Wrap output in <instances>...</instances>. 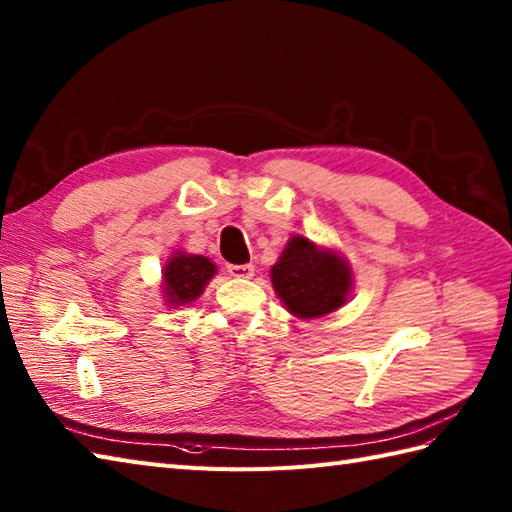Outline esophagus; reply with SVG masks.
<instances>
[{"mask_svg": "<svg viewBox=\"0 0 512 512\" xmlns=\"http://www.w3.org/2000/svg\"><path fill=\"white\" fill-rule=\"evenodd\" d=\"M228 275L235 279H250L255 275V266L253 264H228Z\"/></svg>", "mask_w": 512, "mask_h": 512, "instance_id": "obj_1", "label": "esophagus"}]
</instances>
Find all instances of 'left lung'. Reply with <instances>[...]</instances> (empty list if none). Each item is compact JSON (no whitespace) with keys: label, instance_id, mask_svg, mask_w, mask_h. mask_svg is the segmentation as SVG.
<instances>
[{"label":"left lung","instance_id":"left-lung-1","mask_svg":"<svg viewBox=\"0 0 512 512\" xmlns=\"http://www.w3.org/2000/svg\"><path fill=\"white\" fill-rule=\"evenodd\" d=\"M273 286L286 308L301 319L330 314L345 303L352 273L332 250H319L306 237H292L270 268Z\"/></svg>","mask_w":512,"mask_h":512}]
</instances>
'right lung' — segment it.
<instances>
[{"mask_svg": "<svg viewBox=\"0 0 512 512\" xmlns=\"http://www.w3.org/2000/svg\"><path fill=\"white\" fill-rule=\"evenodd\" d=\"M215 275V264L202 255H173L165 268V292L173 306L191 303L202 295L206 281Z\"/></svg>", "mask_w": 512, "mask_h": 512, "instance_id": "right-lung-1", "label": "right lung"}]
</instances>
